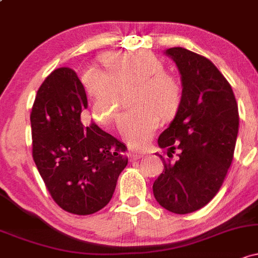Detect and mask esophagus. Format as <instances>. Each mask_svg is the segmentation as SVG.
<instances>
[{
    "label": "esophagus",
    "instance_id": "1",
    "mask_svg": "<svg viewBox=\"0 0 258 258\" xmlns=\"http://www.w3.org/2000/svg\"><path fill=\"white\" fill-rule=\"evenodd\" d=\"M128 156H129V160L130 161H137V160H140L141 157L144 156V154L143 152H135V151H130L129 154H128Z\"/></svg>",
    "mask_w": 258,
    "mask_h": 258
}]
</instances>
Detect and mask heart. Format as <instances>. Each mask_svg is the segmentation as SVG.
<instances>
[{"mask_svg":"<svg viewBox=\"0 0 258 258\" xmlns=\"http://www.w3.org/2000/svg\"><path fill=\"white\" fill-rule=\"evenodd\" d=\"M102 61L107 73L90 69L82 79L92 98L93 117L102 124L112 123L118 114L120 91L132 86L128 101L133 107L121 114L119 130L132 148H145L161 117H172L178 109V79L163 70L162 60L149 51H112Z\"/></svg>","mask_w":258,"mask_h":258,"instance_id":"b5f03b06","label":"heart"}]
</instances>
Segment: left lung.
<instances>
[{"label":"left lung","mask_w":258,"mask_h":258,"mask_svg":"<svg viewBox=\"0 0 258 258\" xmlns=\"http://www.w3.org/2000/svg\"><path fill=\"white\" fill-rule=\"evenodd\" d=\"M182 76V97L176 117L159 137L160 148L174 150V162L163 160L162 173L152 190L160 206L174 214H188L207 206L220 189L234 157L239 109L232 88L206 56L184 48H171Z\"/></svg>","instance_id":"8db88e82"}]
</instances>
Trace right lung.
Returning <instances> with one entry per match:
<instances>
[{
	"mask_svg": "<svg viewBox=\"0 0 258 258\" xmlns=\"http://www.w3.org/2000/svg\"><path fill=\"white\" fill-rule=\"evenodd\" d=\"M86 108L77 74L59 68L44 80L30 112L33 160L55 203L76 215L106 207L128 165L121 141L95 123L82 124Z\"/></svg>",
	"mask_w": 258,
	"mask_h": 258,
	"instance_id": "1",
	"label": "right lung"
}]
</instances>
